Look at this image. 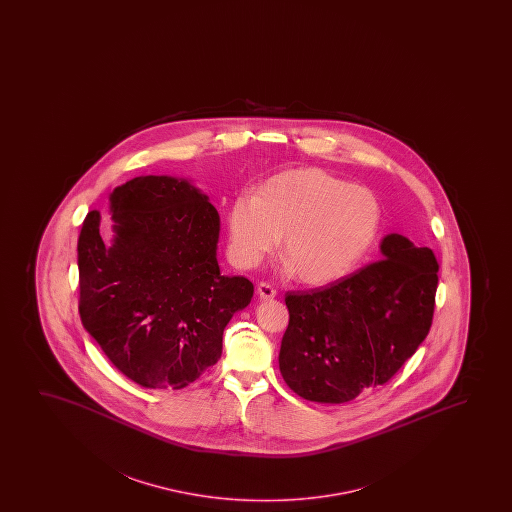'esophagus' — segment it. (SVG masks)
Listing matches in <instances>:
<instances>
[{
	"label": "esophagus",
	"mask_w": 512,
	"mask_h": 512,
	"mask_svg": "<svg viewBox=\"0 0 512 512\" xmlns=\"http://www.w3.org/2000/svg\"><path fill=\"white\" fill-rule=\"evenodd\" d=\"M257 294H259L260 299H273L278 292H276V288H274L273 285L262 281V283L257 285Z\"/></svg>",
	"instance_id": "1"
}]
</instances>
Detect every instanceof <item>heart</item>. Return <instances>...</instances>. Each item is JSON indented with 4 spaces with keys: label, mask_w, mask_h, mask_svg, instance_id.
I'll use <instances>...</instances> for the list:
<instances>
[{
    "label": "heart",
    "mask_w": 512,
    "mask_h": 512,
    "mask_svg": "<svg viewBox=\"0 0 512 512\" xmlns=\"http://www.w3.org/2000/svg\"><path fill=\"white\" fill-rule=\"evenodd\" d=\"M379 197L364 185L316 168L273 176L255 196H239L227 210L229 255L253 269L283 239L288 273L309 285H327L355 271L381 229Z\"/></svg>",
    "instance_id": "b5f03b06"
}]
</instances>
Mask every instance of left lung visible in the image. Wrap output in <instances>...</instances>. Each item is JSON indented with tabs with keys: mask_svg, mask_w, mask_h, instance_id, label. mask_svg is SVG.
Segmentation results:
<instances>
[{
	"mask_svg": "<svg viewBox=\"0 0 512 512\" xmlns=\"http://www.w3.org/2000/svg\"><path fill=\"white\" fill-rule=\"evenodd\" d=\"M381 260L309 292H287L280 371L302 399L343 404L385 385L427 337L439 264L402 234Z\"/></svg>",
	"mask_w": 512,
	"mask_h": 512,
	"instance_id": "8db88e82",
	"label": "left lung"
}]
</instances>
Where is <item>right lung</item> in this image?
Returning <instances> with one entry per match:
<instances>
[{
  "instance_id": "obj_1",
  "label": "right lung",
  "mask_w": 512,
  "mask_h": 512,
  "mask_svg": "<svg viewBox=\"0 0 512 512\" xmlns=\"http://www.w3.org/2000/svg\"><path fill=\"white\" fill-rule=\"evenodd\" d=\"M110 211L112 245L96 210L78 236L80 318L127 378L180 390L217 364L253 283L220 274V217L189 180L138 176L113 190Z\"/></svg>"
}]
</instances>
